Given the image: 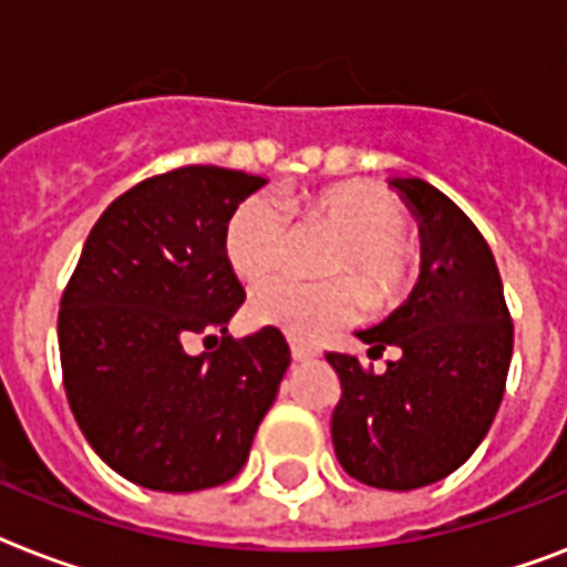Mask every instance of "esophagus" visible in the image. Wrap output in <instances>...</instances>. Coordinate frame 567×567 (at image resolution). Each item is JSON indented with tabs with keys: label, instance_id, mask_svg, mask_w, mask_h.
Instances as JSON below:
<instances>
[{
	"label": "esophagus",
	"instance_id": "obj_1",
	"mask_svg": "<svg viewBox=\"0 0 567 567\" xmlns=\"http://www.w3.org/2000/svg\"><path fill=\"white\" fill-rule=\"evenodd\" d=\"M288 344H291V355L297 359V362H309V359L318 355V347L306 344V341H300V338H288Z\"/></svg>",
	"mask_w": 567,
	"mask_h": 567
}]
</instances>
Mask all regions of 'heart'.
<instances>
[{
  "label": "heart",
  "mask_w": 567,
  "mask_h": 567,
  "mask_svg": "<svg viewBox=\"0 0 567 567\" xmlns=\"http://www.w3.org/2000/svg\"><path fill=\"white\" fill-rule=\"evenodd\" d=\"M285 214L302 226H323L341 235L329 261V282L276 279L249 297L247 315L256 327L282 329L291 338H315L353 318L364 288L371 306H394L421 270L417 240L403 229L405 208L391 190L373 182H336L311 194L285 199ZM265 196H249L231 212L223 231V252L238 279L258 285L282 267L288 220Z\"/></svg>",
  "instance_id": "heart-1"
}]
</instances>
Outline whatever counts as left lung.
I'll return each mask as SVG.
<instances>
[{"mask_svg": "<svg viewBox=\"0 0 567 567\" xmlns=\"http://www.w3.org/2000/svg\"><path fill=\"white\" fill-rule=\"evenodd\" d=\"M421 220L423 270L409 302L359 332L385 373L327 353L341 379L332 444L347 474L388 492L439 483L480 447L506 391L512 315L483 231L423 179H391Z\"/></svg>", "mask_w": 567, "mask_h": 567, "instance_id": "1", "label": "left lung"}]
</instances>
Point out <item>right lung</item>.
I'll list each match as a JSON object with an SVG mask.
<instances>
[{
	"mask_svg": "<svg viewBox=\"0 0 567 567\" xmlns=\"http://www.w3.org/2000/svg\"><path fill=\"white\" fill-rule=\"evenodd\" d=\"M261 185L214 164L144 179L102 212L66 282V400L87 444L135 485L185 494L229 483L274 405L291 362L282 332H226L247 293L223 231ZM190 337L215 350L188 354Z\"/></svg>",
	"mask_w": 567,
	"mask_h": 567,
	"instance_id": "obj_1",
	"label": "right lung"
}]
</instances>
